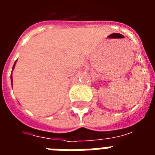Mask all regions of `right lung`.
I'll list each match as a JSON object with an SVG mask.
<instances>
[{
	"label": "right lung",
	"mask_w": 155,
	"mask_h": 155,
	"mask_svg": "<svg viewBox=\"0 0 155 155\" xmlns=\"http://www.w3.org/2000/svg\"><path fill=\"white\" fill-rule=\"evenodd\" d=\"M14 67H15V64H14V66H13V68H14Z\"/></svg>",
	"instance_id": "add662e5"
}]
</instances>
